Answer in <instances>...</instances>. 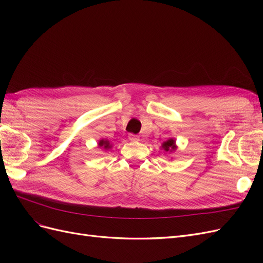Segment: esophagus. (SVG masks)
<instances>
[{
	"mask_svg": "<svg viewBox=\"0 0 263 263\" xmlns=\"http://www.w3.org/2000/svg\"><path fill=\"white\" fill-rule=\"evenodd\" d=\"M128 139L130 140V141H139V136L138 135H135V134H129L128 135Z\"/></svg>",
	"mask_w": 263,
	"mask_h": 263,
	"instance_id": "34e87169",
	"label": "esophagus"
}]
</instances>
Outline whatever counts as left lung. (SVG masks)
Here are the masks:
<instances>
[{
    "label": "left lung",
    "mask_w": 263,
    "mask_h": 263,
    "mask_svg": "<svg viewBox=\"0 0 263 263\" xmlns=\"http://www.w3.org/2000/svg\"><path fill=\"white\" fill-rule=\"evenodd\" d=\"M162 148H163L165 151H171V150H174V149H176V142H174V140H173V139H169L168 141L163 142Z\"/></svg>",
    "instance_id": "obj_1"
}]
</instances>
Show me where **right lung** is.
<instances>
[{
	"instance_id": "add662e5",
	"label": "right lung",
	"mask_w": 263,
	"mask_h": 263,
	"mask_svg": "<svg viewBox=\"0 0 263 263\" xmlns=\"http://www.w3.org/2000/svg\"><path fill=\"white\" fill-rule=\"evenodd\" d=\"M99 145H100V147H104L105 149L110 148V145H109V142L107 140H101Z\"/></svg>"
}]
</instances>
